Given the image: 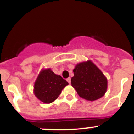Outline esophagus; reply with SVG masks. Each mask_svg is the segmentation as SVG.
Returning a JSON list of instances; mask_svg holds the SVG:
<instances>
[{
  "label": "esophagus",
  "instance_id": "1",
  "mask_svg": "<svg viewBox=\"0 0 134 134\" xmlns=\"http://www.w3.org/2000/svg\"><path fill=\"white\" fill-rule=\"evenodd\" d=\"M66 80H67V81L69 82V84H70V83H71V78H70V77L67 78Z\"/></svg>",
  "mask_w": 134,
  "mask_h": 134
}]
</instances>
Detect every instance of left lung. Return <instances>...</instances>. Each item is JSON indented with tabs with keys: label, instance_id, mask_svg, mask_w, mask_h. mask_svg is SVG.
<instances>
[{
	"label": "left lung",
	"instance_id": "obj_1",
	"mask_svg": "<svg viewBox=\"0 0 134 134\" xmlns=\"http://www.w3.org/2000/svg\"><path fill=\"white\" fill-rule=\"evenodd\" d=\"M73 73L71 85L80 97L94 101L104 95L107 89V79L92 61L88 60L78 63Z\"/></svg>",
	"mask_w": 134,
	"mask_h": 134
}]
</instances>
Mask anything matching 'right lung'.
<instances>
[{"label":"right lung","instance_id":"add662e5","mask_svg":"<svg viewBox=\"0 0 134 134\" xmlns=\"http://www.w3.org/2000/svg\"><path fill=\"white\" fill-rule=\"evenodd\" d=\"M67 85L65 80L55 74L51 69H43L35 82L34 92L40 100L49 104L58 98L62 89Z\"/></svg>","mask_w":134,"mask_h":134}]
</instances>
